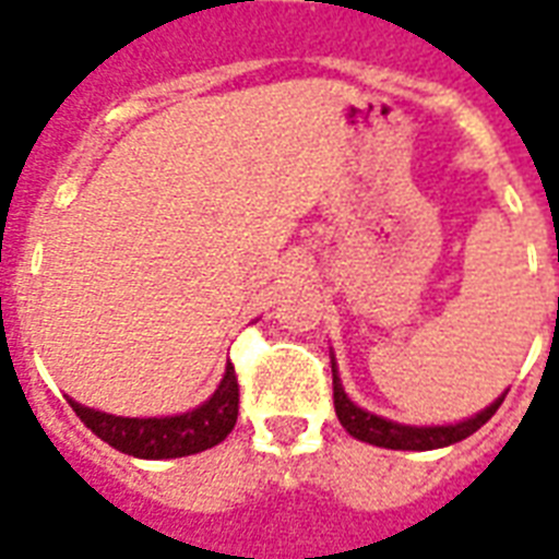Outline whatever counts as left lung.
<instances>
[{
	"instance_id": "8db88e82",
	"label": "left lung",
	"mask_w": 559,
	"mask_h": 559,
	"mask_svg": "<svg viewBox=\"0 0 559 559\" xmlns=\"http://www.w3.org/2000/svg\"><path fill=\"white\" fill-rule=\"evenodd\" d=\"M330 359H333V401L338 421H342L344 430L354 436V439L377 444V448H392V451H436V448H448V444L463 442V439L477 433L498 413V406L507 397V392H503L486 409H480L472 418H463V421L456 424H401L392 421V418H383V415L368 413L359 404H354L347 397V392H344L342 377H338V368H335L333 350H330Z\"/></svg>"
}]
</instances>
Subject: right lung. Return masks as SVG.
<instances>
[{
	"instance_id": "right-lung-1",
	"label": "right lung",
	"mask_w": 559,
	"mask_h": 559,
	"mask_svg": "<svg viewBox=\"0 0 559 559\" xmlns=\"http://www.w3.org/2000/svg\"><path fill=\"white\" fill-rule=\"evenodd\" d=\"M67 401L85 421V427H91V433L117 448L120 454L138 460H176V456L209 451L233 433L238 418V380L233 365H226L224 377L209 401L188 413L158 415V418H126V415L91 409L73 397Z\"/></svg>"
}]
</instances>
